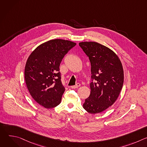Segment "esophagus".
Masks as SVG:
<instances>
[{"label": "esophagus", "instance_id": "esophagus-1", "mask_svg": "<svg viewBox=\"0 0 147 147\" xmlns=\"http://www.w3.org/2000/svg\"><path fill=\"white\" fill-rule=\"evenodd\" d=\"M80 83H77L75 85V86H71V88H73V89H75V88H78L80 86Z\"/></svg>", "mask_w": 147, "mask_h": 147}]
</instances>
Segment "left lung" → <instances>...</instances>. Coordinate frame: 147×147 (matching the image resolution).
Listing matches in <instances>:
<instances>
[{"label": "left lung", "instance_id": "8db88e82", "mask_svg": "<svg viewBox=\"0 0 147 147\" xmlns=\"http://www.w3.org/2000/svg\"><path fill=\"white\" fill-rule=\"evenodd\" d=\"M79 46L88 57L91 66V94L83 108L91 114L112 106L123 87L124 73L118 56L109 48L95 42H82Z\"/></svg>", "mask_w": 147, "mask_h": 147}]
</instances>
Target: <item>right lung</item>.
Segmentation results:
<instances>
[{
	"label": "right lung",
	"mask_w": 147,
	"mask_h": 147,
	"mask_svg": "<svg viewBox=\"0 0 147 147\" xmlns=\"http://www.w3.org/2000/svg\"><path fill=\"white\" fill-rule=\"evenodd\" d=\"M76 43L56 39L38 47L30 55L25 67V80L33 99L45 108L60 103L65 88L61 81L60 64Z\"/></svg>",
	"instance_id": "obj_1"
}]
</instances>
